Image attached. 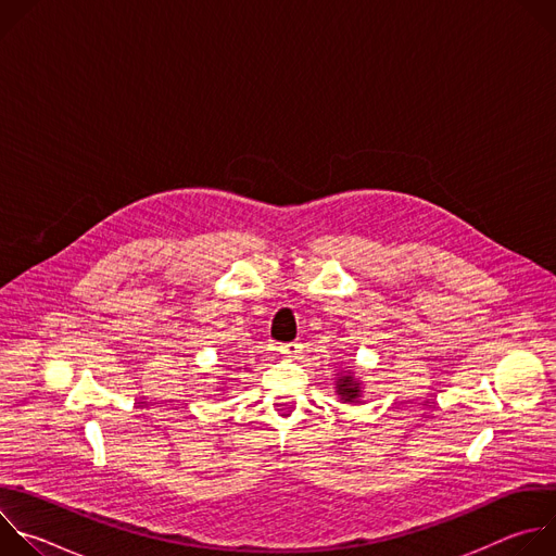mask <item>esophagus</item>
Instances as JSON below:
<instances>
[{
	"instance_id": "obj_1",
	"label": "esophagus",
	"mask_w": 556,
	"mask_h": 556,
	"mask_svg": "<svg viewBox=\"0 0 556 556\" xmlns=\"http://www.w3.org/2000/svg\"><path fill=\"white\" fill-rule=\"evenodd\" d=\"M279 352L286 358H296V354H301V343H283V345H279Z\"/></svg>"
}]
</instances>
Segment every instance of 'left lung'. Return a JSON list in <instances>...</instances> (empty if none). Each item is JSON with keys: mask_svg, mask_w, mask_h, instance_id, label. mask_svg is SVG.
I'll return each mask as SVG.
<instances>
[{"mask_svg": "<svg viewBox=\"0 0 556 556\" xmlns=\"http://www.w3.org/2000/svg\"><path fill=\"white\" fill-rule=\"evenodd\" d=\"M337 395L341 399V403H358L361 395H363V380L356 378V371L350 369H341L337 371Z\"/></svg>", "mask_w": 556, "mask_h": 556, "instance_id": "left-lung-1", "label": "left lung"}]
</instances>
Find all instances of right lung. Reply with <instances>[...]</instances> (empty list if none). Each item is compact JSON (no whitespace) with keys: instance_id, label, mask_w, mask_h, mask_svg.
I'll return each mask as SVG.
<instances>
[{"instance_id":"add662e5","label":"right lung","mask_w":556,"mask_h":556,"mask_svg":"<svg viewBox=\"0 0 556 556\" xmlns=\"http://www.w3.org/2000/svg\"><path fill=\"white\" fill-rule=\"evenodd\" d=\"M217 384H219V387H222V384H226V380H224V382H217ZM224 389H226V387H224ZM224 389H217V391H219V395H222V393H224Z\"/></svg>"}]
</instances>
